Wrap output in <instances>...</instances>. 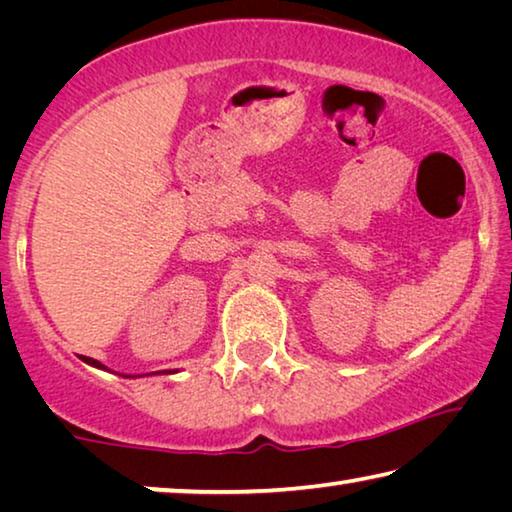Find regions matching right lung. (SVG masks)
<instances>
[{
  "instance_id": "obj_1",
  "label": "right lung",
  "mask_w": 512,
  "mask_h": 512,
  "mask_svg": "<svg viewBox=\"0 0 512 512\" xmlns=\"http://www.w3.org/2000/svg\"><path fill=\"white\" fill-rule=\"evenodd\" d=\"M81 361H85L88 363V366H92V368H99V370H108L106 366H103L101 361H97V359H92V357H81ZM110 372V370H108ZM171 372H176V370H162V372H149V375H171ZM121 377H144V375H121Z\"/></svg>"
}]
</instances>
